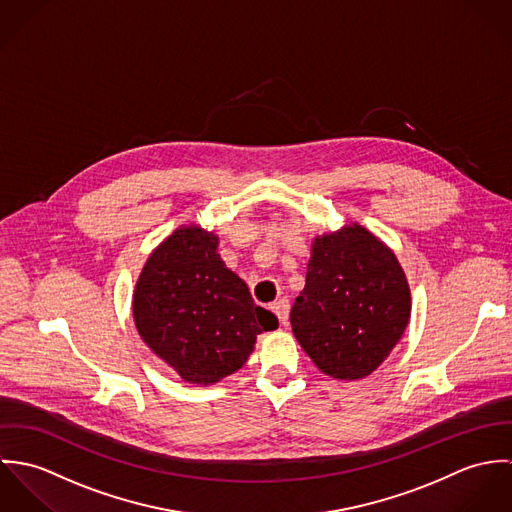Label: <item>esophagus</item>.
<instances>
[{"instance_id": "1", "label": "esophagus", "mask_w": 512, "mask_h": 512, "mask_svg": "<svg viewBox=\"0 0 512 512\" xmlns=\"http://www.w3.org/2000/svg\"><path fill=\"white\" fill-rule=\"evenodd\" d=\"M272 311L278 315L280 323L286 327L288 325V317H290V301L288 299H278L274 305H272Z\"/></svg>"}]
</instances>
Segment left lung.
Returning a JSON list of instances; mask_svg holds the SVG:
<instances>
[{
  "instance_id": "obj_1",
  "label": "left lung",
  "mask_w": 512,
  "mask_h": 512,
  "mask_svg": "<svg viewBox=\"0 0 512 512\" xmlns=\"http://www.w3.org/2000/svg\"><path fill=\"white\" fill-rule=\"evenodd\" d=\"M410 313V286L396 254L363 224L313 238L290 321L321 372L335 380L365 378L398 345Z\"/></svg>"
}]
</instances>
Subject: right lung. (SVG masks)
<instances>
[{
    "label": "right lung",
    "instance_id": "add662e5",
    "mask_svg": "<svg viewBox=\"0 0 512 512\" xmlns=\"http://www.w3.org/2000/svg\"><path fill=\"white\" fill-rule=\"evenodd\" d=\"M132 313L147 347L197 386L234 374L256 337L278 329V317L222 262L219 236L199 224L179 226L149 254Z\"/></svg>",
    "mask_w": 512,
    "mask_h": 512
}]
</instances>
